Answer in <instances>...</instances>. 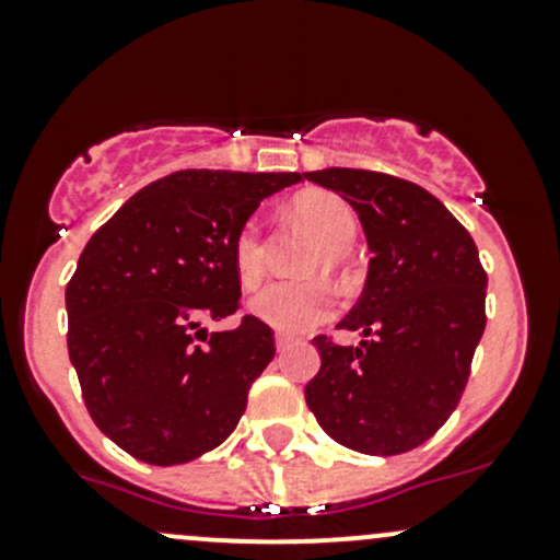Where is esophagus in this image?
I'll use <instances>...</instances> for the list:
<instances>
[{
	"instance_id": "34e87169",
	"label": "esophagus",
	"mask_w": 560,
	"mask_h": 560,
	"mask_svg": "<svg viewBox=\"0 0 560 560\" xmlns=\"http://www.w3.org/2000/svg\"><path fill=\"white\" fill-rule=\"evenodd\" d=\"M292 347V338H287V336H276V349H279V352H287V349Z\"/></svg>"
}]
</instances>
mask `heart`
<instances>
[{
    "label": "heart",
    "mask_w": 560,
    "mask_h": 560,
    "mask_svg": "<svg viewBox=\"0 0 560 560\" xmlns=\"http://www.w3.org/2000/svg\"><path fill=\"white\" fill-rule=\"evenodd\" d=\"M292 213L301 224L319 238L322 252L316 254L312 270L338 268L343 254L358 238V217L352 206L330 191H306L292 202ZM233 265L241 284H257L265 270L262 228L257 219L241 224L233 241ZM248 312L273 330L298 336L325 322L332 312V295L322 281H273L257 290L248 301Z\"/></svg>",
    "instance_id": "heart-1"
}]
</instances>
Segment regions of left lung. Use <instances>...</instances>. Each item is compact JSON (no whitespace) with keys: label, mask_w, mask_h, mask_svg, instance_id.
<instances>
[{"label":"left lung","mask_w":560,"mask_h":560,"mask_svg":"<svg viewBox=\"0 0 560 560\" xmlns=\"http://www.w3.org/2000/svg\"><path fill=\"white\" fill-rule=\"evenodd\" d=\"M306 178L358 211L371 248L363 295L338 322L363 341L314 338L322 365L306 404L343 447L409 453L455 411L485 332L488 273L477 244L442 200L411 180L354 167Z\"/></svg>","instance_id":"obj_1"}]
</instances>
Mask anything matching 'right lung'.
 <instances>
[{
    "mask_svg": "<svg viewBox=\"0 0 560 560\" xmlns=\"http://www.w3.org/2000/svg\"><path fill=\"white\" fill-rule=\"evenodd\" d=\"M298 180L171 173L129 197L83 248L65 295L67 349L94 425L124 453L178 466L235 431L276 354L273 330L257 316L211 336L200 325L238 312L235 233Z\"/></svg>",
    "mask_w": 560,
    "mask_h": 560,
    "instance_id": "add662e5",
    "label": "right lung"
}]
</instances>
